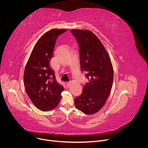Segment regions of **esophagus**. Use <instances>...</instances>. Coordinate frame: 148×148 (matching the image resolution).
I'll list each match as a JSON object with an SVG mask.
<instances>
[{
  "mask_svg": "<svg viewBox=\"0 0 148 148\" xmlns=\"http://www.w3.org/2000/svg\"><path fill=\"white\" fill-rule=\"evenodd\" d=\"M66 86H67L68 87H69V86H71V82H67V83H66Z\"/></svg>",
  "mask_w": 148,
  "mask_h": 148,
  "instance_id": "esophagus-1",
  "label": "esophagus"
}]
</instances>
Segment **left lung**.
Segmentation results:
<instances>
[{"mask_svg": "<svg viewBox=\"0 0 148 148\" xmlns=\"http://www.w3.org/2000/svg\"><path fill=\"white\" fill-rule=\"evenodd\" d=\"M79 46L81 69L86 73V83L80 96L75 99L77 109L91 115L105 105L110 93L113 68L100 40L89 30L71 29Z\"/></svg>", "mask_w": 148, "mask_h": 148, "instance_id": "obj_1", "label": "left lung"}]
</instances>
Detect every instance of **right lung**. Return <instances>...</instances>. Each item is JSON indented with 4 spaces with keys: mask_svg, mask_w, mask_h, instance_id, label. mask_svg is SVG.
Wrapping results in <instances>:
<instances>
[{
    "mask_svg": "<svg viewBox=\"0 0 148 148\" xmlns=\"http://www.w3.org/2000/svg\"><path fill=\"white\" fill-rule=\"evenodd\" d=\"M66 29H52L35 45L24 72L25 92L32 103L42 111L51 110L59 105L64 87L56 80L50 66L58 37Z\"/></svg>",
    "mask_w": 148,
    "mask_h": 148,
    "instance_id": "right-lung-1",
    "label": "right lung"
}]
</instances>
